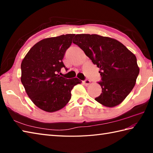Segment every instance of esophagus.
Returning <instances> with one entry per match:
<instances>
[{
    "instance_id": "34e87169",
    "label": "esophagus",
    "mask_w": 153,
    "mask_h": 153,
    "mask_svg": "<svg viewBox=\"0 0 153 153\" xmlns=\"http://www.w3.org/2000/svg\"><path fill=\"white\" fill-rule=\"evenodd\" d=\"M91 83V82H90V80L89 79H86L85 81H83V83L85 84V85H89V83Z\"/></svg>"
}]
</instances>
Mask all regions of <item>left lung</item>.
Wrapping results in <instances>:
<instances>
[{
	"label": "left lung",
	"mask_w": 153,
	"mask_h": 153,
	"mask_svg": "<svg viewBox=\"0 0 153 153\" xmlns=\"http://www.w3.org/2000/svg\"><path fill=\"white\" fill-rule=\"evenodd\" d=\"M100 68L102 93L95 100L107 107L120 105L134 88L139 73L134 54L114 39L77 34L73 41Z\"/></svg>",
	"instance_id": "8db88e82"
}]
</instances>
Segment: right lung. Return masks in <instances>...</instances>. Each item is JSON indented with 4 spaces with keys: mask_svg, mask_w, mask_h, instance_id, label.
<instances>
[{
    "mask_svg": "<svg viewBox=\"0 0 153 153\" xmlns=\"http://www.w3.org/2000/svg\"><path fill=\"white\" fill-rule=\"evenodd\" d=\"M75 34L44 39L35 44L21 64V82L35 105L48 112H56L66 105L71 91L82 81L66 79L59 75L65 53Z\"/></svg>",
    "mask_w": 153,
    "mask_h": 153,
    "instance_id": "1",
    "label": "right lung"
}]
</instances>
